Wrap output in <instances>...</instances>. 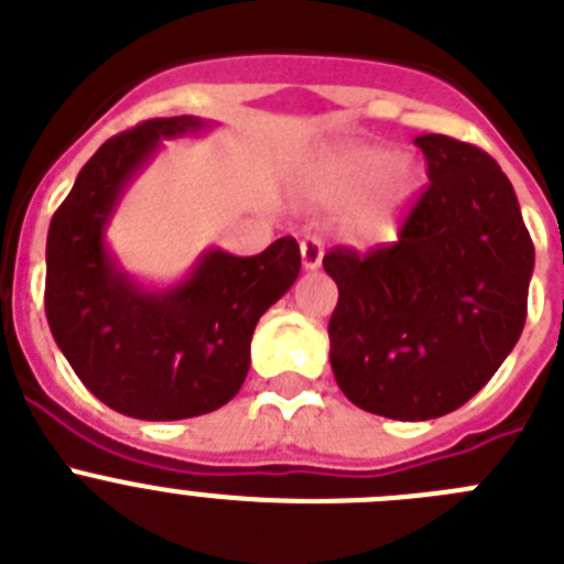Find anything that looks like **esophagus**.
<instances>
[{
	"instance_id": "esophagus-1",
	"label": "esophagus",
	"mask_w": 564,
	"mask_h": 564,
	"mask_svg": "<svg viewBox=\"0 0 564 564\" xmlns=\"http://www.w3.org/2000/svg\"><path fill=\"white\" fill-rule=\"evenodd\" d=\"M301 258H303V270L306 272L319 270V263H323V245H319V238H314V236L303 238Z\"/></svg>"
}]
</instances>
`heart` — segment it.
Segmentation results:
<instances>
[{
  "instance_id": "heart-1",
  "label": "heart",
  "mask_w": 564,
  "mask_h": 564,
  "mask_svg": "<svg viewBox=\"0 0 564 564\" xmlns=\"http://www.w3.org/2000/svg\"><path fill=\"white\" fill-rule=\"evenodd\" d=\"M421 176L424 174L413 156H393L390 149H382V145H351L337 160L328 196L345 199L365 182H373L370 194L351 213V227L359 236L379 241L404 221Z\"/></svg>"
}]
</instances>
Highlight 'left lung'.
Returning <instances> with one entry per match:
<instances>
[{
  "mask_svg": "<svg viewBox=\"0 0 564 564\" xmlns=\"http://www.w3.org/2000/svg\"><path fill=\"white\" fill-rule=\"evenodd\" d=\"M430 185L393 247L334 250L332 370L348 402L399 421L453 413L520 339L534 245L509 176L486 151L419 134Z\"/></svg>",
  "mask_w": 564,
  "mask_h": 564,
  "instance_id": "8db88e82",
  "label": "left lung"
}]
</instances>
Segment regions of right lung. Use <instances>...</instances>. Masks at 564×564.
<instances>
[{"label": "right lung", "mask_w": 564, "mask_h": 564, "mask_svg": "<svg viewBox=\"0 0 564 564\" xmlns=\"http://www.w3.org/2000/svg\"><path fill=\"white\" fill-rule=\"evenodd\" d=\"M213 126L182 115L111 137L50 221V332L89 393L131 419H194L230 402L250 370L258 319L301 272V250L289 236L250 258L210 247L171 286L131 275L109 247L106 230L126 191L162 143Z\"/></svg>", "instance_id": "add662e5"}]
</instances>
